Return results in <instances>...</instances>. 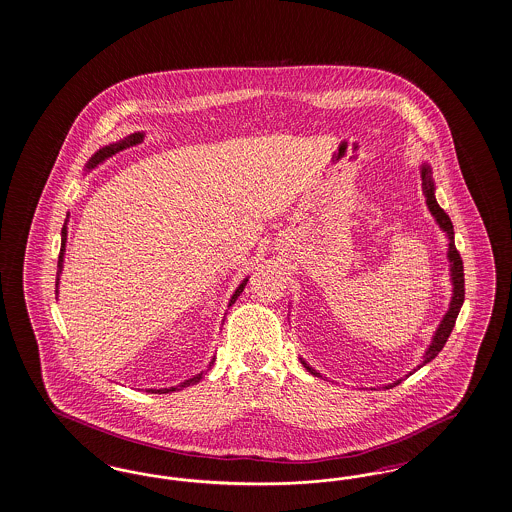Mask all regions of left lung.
<instances>
[{
  "mask_svg": "<svg viewBox=\"0 0 512 512\" xmlns=\"http://www.w3.org/2000/svg\"><path fill=\"white\" fill-rule=\"evenodd\" d=\"M421 179H423V194H425V198H427V205H429L430 213H432V217L436 219V223L440 225V228L446 232L448 242H450V244H448V259H450L451 263L450 272L453 295H451L450 308H448L446 316L442 318L440 326L436 329V333H434V337H432V343H430L429 348H427V352H425V356H423V362L417 366V369L423 368L425 364H429L430 360H434V358L438 356V352L444 348L446 341H448V337H450L451 329L455 326V320H457V316H459V310L463 307V301H465V272H463V261H461V255H459V251H457V247H455L451 219L448 217V213L438 205L436 198H434V183H432V171H430V165L423 164V167H421ZM301 364H303V366H305L312 375H318V377H320V373H318L316 369L310 368L303 358H301ZM417 369L409 371V375H411V373H415ZM406 377H408V375H406ZM400 381H402V379H398V381L390 383V385H387L385 389H392V387L400 385Z\"/></svg>",
  "mask_w": 512,
  "mask_h": 512,
  "instance_id": "8db88e82",
  "label": "left lung"
}]
</instances>
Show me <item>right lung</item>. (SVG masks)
Returning a JSON list of instances; mask_svg holds the SVG:
<instances>
[{"label":"right lung","mask_w":512,"mask_h":512,"mask_svg":"<svg viewBox=\"0 0 512 512\" xmlns=\"http://www.w3.org/2000/svg\"><path fill=\"white\" fill-rule=\"evenodd\" d=\"M144 135L143 133H133V135H129L127 139H123V141H118V143L108 144V146H104L101 148L99 152H95L93 156H91V160L87 162V169H93V167H97L99 164H103L106 158H110V156H114L116 152H120L123 148H127V146H133V144L143 143ZM64 246H66V223L62 226V238H61V255H59V272L62 270V257H64ZM59 280V278H57ZM247 278L238 286V289L234 291V295L230 297V303H228V307H232L234 303H236V299L240 297V293L244 291V287H246ZM57 286H59V282H57ZM215 360H211V364H213ZM202 379V373H198L196 377H192V379H188V381H184L181 383L179 387L184 389V387H190V385H196L198 381ZM173 390H177V387H171V389H160V390H148V392H160V394H164V392H173Z\"/></svg>","instance_id":"right-lung-1"}]
</instances>
